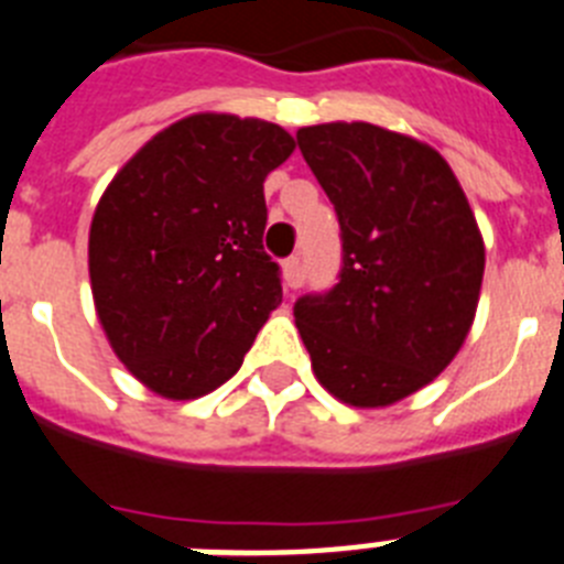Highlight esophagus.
Returning a JSON list of instances; mask_svg holds the SVG:
<instances>
[{
  "mask_svg": "<svg viewBox=\"0 0 564 564\" xmlns=\"http://www.w3.org/2000/svg\"><path fill=\"white\" fill-rule=\"evenodd\" d=\"M282 279H285L288 288H299L302 285V257H288L282 262Z\"/></svg>",
  "mask_w": 564,
  "mask_h": 564,
  "instance_id": "1",
  "label": "esophagus"
}]
</instances>
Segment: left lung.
I'll list each match as a JSON object with an SVG mask.
<instances>
[{
    "label": "left lung",
    "instance_id": "8db88e82",
    "mask_svg": "<svg viewBox=\"0 0 564 564\" xmlns=\"http://www.w3.org/2000/svg\"><path fill=\"white\" fill-rule=\"evenodd\" d=\"M336 208L341 271L296 299L299 336L327 392L387 406L441 376L475 322L486 251L449 163L372 123L296 132Z\"/></svg>",
    "mask_w": 564,
    "mask_h": 564
}]
</instances>
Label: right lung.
Listing matches in <instances>:
<instances>
[{
	"instance_id": "1",
	"label": "right lung",
	"mask_w": 564,
	"mask_h": 564,
	"mask_svg": "<svg viewBox=\"0 0 564 564\" xmlns=\"http://www.w3.org/2000/svg\"><path fill=\"white\" fill-rule=\"evenodd\" d=\"M293 138L276 123L192 115L115 174L89 228V282L115 356L186 401L226 383L282 302L262 248L268 172Z\"/></svg>"
}]
</instances>
